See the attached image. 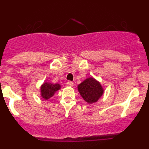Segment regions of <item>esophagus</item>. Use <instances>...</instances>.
Returning <instances> with one entry per match:
<instances>
[{
    "label": "esophagus",
    "mask_w": 149,
    "mask_h": 149,
    "mask_svg": "<svg viewBox=\"0 0 149 149\" xmlns=\"http://www.w3.org/2000/svg\"><path fill=\"white\" fill-rule=\"evenodd\" d=\"M67 85H69V86H70V87H72L73 85V83L72 81H68L67 82Z\"/></svg>",
    "instance_id": "esophagus-1"
}]
</instances>
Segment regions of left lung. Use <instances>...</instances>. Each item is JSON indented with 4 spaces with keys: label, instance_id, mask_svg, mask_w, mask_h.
<instances>
[{
    "label": "left lung",
    "instance_id": "8db88e82",
    "mask_svg": "<svg viewBox=\"0 0 149 149\" xmlns=\"http://www.w3.org/2000/svg\"><path fill=\"white\" fill-rule=\"evenodd\" d=\"M78 92L88 104L97 102L104 94V89L99 81L92 77L86 78L78 85Z\"/></svg>",
    "mask_w": 149,
    "mask_h": 149
}]
</instances>
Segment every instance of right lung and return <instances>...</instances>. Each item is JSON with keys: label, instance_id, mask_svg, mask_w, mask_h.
<instances>
[{"label": "right lung", "instance_id": "add662e5", "mask_svg": "<svg viewBox=\"0 0 149 149\" xmlns=\"http://www.w3.org/2000/svg\"><path fill=\"white\" fill-rule=\"evenodd\" d=\"M61 88V85L58 83L53 84L51 83H44L40 87V95L44 100H47L52 97L57 90Z\"/></svg>", "mask_w": 149, "mask_h": 149}]
</instances>
